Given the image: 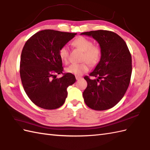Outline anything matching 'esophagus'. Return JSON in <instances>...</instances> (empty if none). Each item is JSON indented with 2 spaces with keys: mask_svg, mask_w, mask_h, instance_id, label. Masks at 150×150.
<instances>
[{
  "mask_svg": "<svg viewBox=\"0 0 150 150\" xmlns=\"http://www.w3.org/2000/svg\"><path fill=\"white\" fill-rule=\"evenodd\" d=\"M75 78H76V80H77V81H78V80H80V79H82L81 76H79V75H76V76H75Z\"/></svg>",
  "mask_w": 150,
  "mask_h": 150,
  "instance_id": "obj_1",
  "label": "esophagus"
}]
</instances>
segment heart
Returning a JSON list of instances; mask_svg holds the SVG:
<instances>
[{"mask_svg":"<svg viewBox=\"0 0 150 150\" xmlns=\"http://www.w3.org/2000/svg\"><path fill=\"white\" fill-rule=\"evenodd\" d=\"M73 45L79 48L82 52L83 54L82 58V61H87L90 64L95 65L100 60L101 50L100 48L93 46L92 41L84 37H79L73 41ZM59 55L61 60L64 63H67L69 58V48L67 46L62 47L59 52ZM89 66L86 61L81 63L72 64L66 68L69 74L76 75H82L89 70Z\"/></svg>","mask_w":150,"mask_h":150,"instance_id":"heart-1","label":"heart"}]
</instances>
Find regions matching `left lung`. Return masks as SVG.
<instances>
[{"label": "left lung", "instance_id": "left-lung-1", "mask_svg": "<svg viewBox=\"0 0 150 150\" xmlns=\"http://www.w3.org/2000/svg\"><path fill=\"white\" fill-rule=\"evenodd\" d=\"M92 37L100 45L101 58L89 76L83 92L86 104L95 110L113 107L122 99L129 86L132 75V57L125 41L109 30H98L81 34Z\"/></svg>", "mask_w": 150, "mask_h": 150}]
</instances>
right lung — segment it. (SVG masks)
<instances>
[{"instance_id":"obj_1","label":"right lung","mask_w":150,"mask_h":150,"mask_svg":"<svg viewBox=\"0 0 150 150\" xmlns=\"http://www.w3.org/2000/svg\"><path fill=\"white\" fill-rule=\"evenodd\" d=\"M76 33L46 29L34 34L27 41L21 54L20 74L23 89L32 102L42 109H55L63 105L67 88L76 81L75 75L62 73L60 48Z\"/></svg>"}]
</instances>
